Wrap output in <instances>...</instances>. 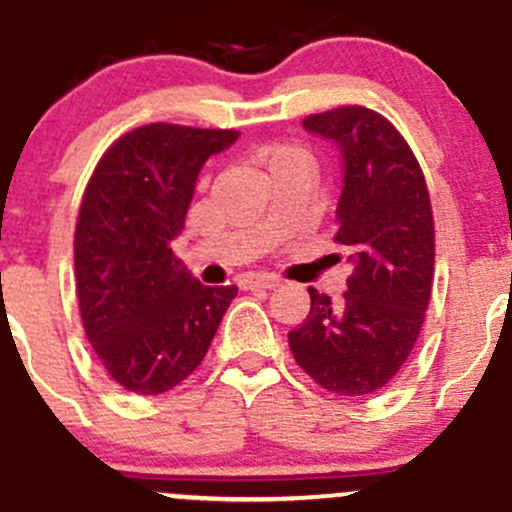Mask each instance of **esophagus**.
Wrapping results in <instances>:
<instances>
[{
    "label": "esophagus",
    "instance_id": "34e87169",
    "mask_svg": "<svg viewBox=\"0 0 512 512\" xmlns=\"http://www.w3.org/2000/svg\"><path fill=\"white\" fill-rule=\"evenodd\" d=\"M240 287L245 289H275L280 287V280L272 275H260V277H245V280L240 282Z\"/></svg>",
    "mask_w": 512,
    "mask_h": 512
}]
</instances>
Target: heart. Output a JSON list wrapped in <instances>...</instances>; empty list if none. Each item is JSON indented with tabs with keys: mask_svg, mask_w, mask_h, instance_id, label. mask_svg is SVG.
<instances>
[{
	"mask_svg": "<svg viewBox=\"0 0 512 512\" xmlns=\"http://www.w3.org/2000/svg\"><path fill=\"white\" fill-rule=\"evenodd\" d=\"M262 160H265L267 170H275L277 165H285V163H297V160H304V156L294 148H267L262 153Z\"/></svg>",
	"mask_w": 512,
	"mask_h": 512,
	"instance_id": "1",
	"label": "heart"
}]
</instances>
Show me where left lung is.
Instances as JSON below:
<instances>
[{"mask_svg":"<svg viewBox=\"0 0 512 512\" xmlns=\"http://www.w3.org/2000/svg\"><path fill=\"white\" fill-rule=\"evenodd\" d=\"M304 131L342 158L337 237L352 275L339 304L309 287L307 319L289 332L297 364L322 389L364 396L389 384L414 349L433 280V215L421 165L381 113L342 106Z\"/></svg>","mask_w":512,"mask_h":512,"instance_id":"1","label":"left lung"}]
</instances>
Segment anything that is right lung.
<instances>
[{
  "mask_svg": "<svg viewBox=\"0 0 512 512\" xmlns=\"http://www.w3.org/2000/svg\"><path fill=\"white\" fill-rule=\"evenodd\" d=\"M237 131L151 123L118 138L86 185L74 265L86 337L113 381L163 394L208 354L237 287L200 285L173 257L195 180Z\"/></svg>",
  "mask_w": 512,
  "mask_h": 512,
  "instance_id": "1",
  "label": "right lung"
}]
</instances>
